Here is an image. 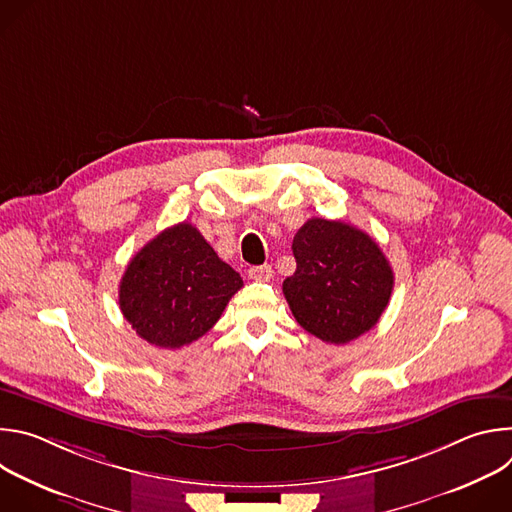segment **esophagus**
<instances>
[{"label": "esophagus", "instance_id": "34e87169", "mask_svg": "<svg viewBox=\"0 0 512 512\" xmlns=\"http://www.w3.org/2000/svg\"><path fill=\"white\" fill-rule=\"evenodd\" d=\"M247 275L253 281H269L273 277V269L271 265H257V267H249Z\"/></svg>", "mask_w": 512, "mask_h": 512}]
</instances>
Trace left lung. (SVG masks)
I'll use <instances>...</instances> for the list:
<instances>
[{
    "mask_svg": "<svg viewBox=\"0 0 512 512\" xmlns=\"http://www.w3.org/2000/svg\"><path fill=\"white\" fill-rule=\"evenodd\" d=\"M291 249L298 267L283 281V296L306 332L346 344L379 322L395 277L367 233L342 221L310 218Z\"/></svg>",
    "mask_w": 512,
    "mask_h": 512,
    "instance_id": "8db88e82",
    "label": "left lung"
}]
</instances>
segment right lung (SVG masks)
Returning <instances> with one entry per match:
<instances>
[{
    "label": "right lung",
    "instance_id": "right-lung-1",
    "mask_svg": "<svg viewBox=\"0 0 512 512\" xmlns=\"http://www.w3.org/2000/svg\"><path fill=\"white\" fill-rule=\"evenodd\" d=\"M241 287V275L218 259L200 231L180 223L129 261L119 308L137 336L174 350L204 336Z\"/></svg>",
    "mask_w": 512,
    "mask_h": 512
}]
</instances>
